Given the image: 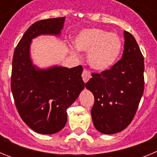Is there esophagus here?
Instances as JSON below:
<instances>
[{
	"instance_id": "obj_1",
	"label": "esophagus",
	"mask_w": 157,
	"mask_h": 157,
	"mask_svg": "<svg viewBox=\"0 0 157 157\" xmlns=\"http://www.w3.org/2000/svg\"><path fill=\"white\" fill-rule=\"evenodd\" d=\"M82 79L84 81V82H87L89 81V79L91 78V74L90 71L84 69L82 72Z\"/></svg>"
}]
</instances>
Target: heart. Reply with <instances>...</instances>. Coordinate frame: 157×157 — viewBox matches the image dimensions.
Here are the masks:
<instances>
[{"instance_id": "obj_1", "label": "heart", "mask_w": 157, "mask_h": 157, "mask_svg": "<svg viewBox=\"0 0 157 157\" xmlns=\"http://www.w3.org/2000/svg\"><path fill=\"white\" fill-rule=\"evenodd\" d=\"M78 50L88 52V62L92 68L103 71L117 61L122 51V41L114 33L100 28L86 29L75 39Z\"/></svg>"}]
</instances>
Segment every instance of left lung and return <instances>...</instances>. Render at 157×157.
<instances>
[{
    "mask_svg": "<svg viewBox=\"0 0 157 157\" xmlns=\"http://www.w3.org/2000/svg\"><path fill=\"white\" fill-rule=\"evenodd\" d=\"M123 56L110 69L92 73L86 83L94 96L91 116L95 128L113 134L127 127L144 92V57L135 38L124 31Z\"/></svg>",
    "mask_w": 157,
    "mask_h": 157,
    "instance_id": "1",
    "label": "left lung"
}]
</instances>
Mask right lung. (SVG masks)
<instances>
[{
  "mask_svg": "<svg viewBox=\"0 0 157 157\" xmlns=\"http://www.w3.org/2000/svg\"><path fill=\"white\" fill-rule=\"evenodd\" d=\"M64 21L65 17H58L36 22L14 51L11 90L15 105L24 123L39 134H55L64 127L67 109L85 87L82 65L39 69L30 59L31 40L41 34L59 35Z\"/></svg>",
  "mask_w": 157,
  "mask_h": 157,
  "instance_id": "obj_1",
  "label": "right lung"
}]
</instances>
